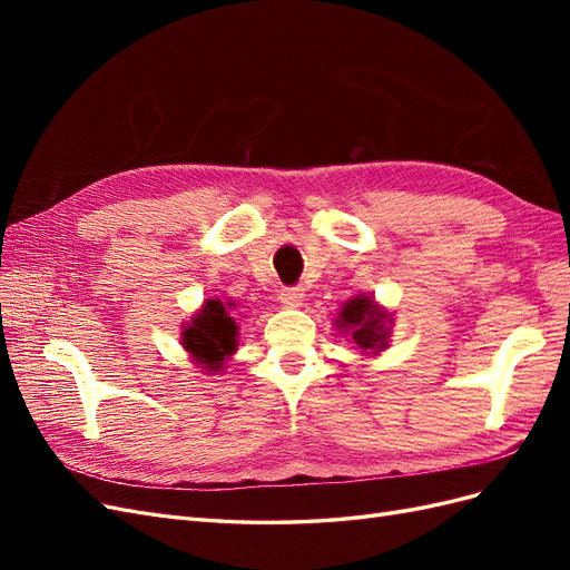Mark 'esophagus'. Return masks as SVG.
I'll list each match as a JSON object with an SVG mask.
<instances>
[{
    "mask_svg": "<svg viewBox=\"0 0 570 570\" xmlns=\"http://www.w3.org/2000/svg\"><path fill=\"white\" fill-rule=\"evenodd\" d=\"M278 297L285 306H299L304 302V289L297 287V285L295 287H283Z\"/></svg>",
    "mask_w": 570,
    "mask_h": 570,
    "instance_id": "1",
    "label": "esophagus"
}]
</instances>
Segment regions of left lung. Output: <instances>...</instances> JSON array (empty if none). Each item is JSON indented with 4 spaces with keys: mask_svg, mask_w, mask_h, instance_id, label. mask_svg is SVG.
I'll use <instances>...</instances> for the list:
<instances>
[{
    "mask_svg": "<svg viewBox=\"0 0 570 570\" xmlns=\"http://www.w3.org/2000/svg\"><path fill=\"white\" fill-rule=\"evenodd\" d=\"M340 327H347L361 352H381L387 347L390 316L368 297H356L342 306Z\"/></svg>",
    "mask_w": 570,
    "mask_h": 570,
    "instance_id": "1",
    "label": "left lung"
}]
</instances>
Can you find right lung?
<instances>
[{
    "label": "right lung",
    "mask_w": 570,
    "mask_h": 570,
    "mask_svg": "<svg viewBox=\"0 0 570 570\" xmlns=\"http://www.w3.org/2000/svg\"><path fill=\"white\" fill-rule=\"evenodd\" d=\"M228 308H233V304L209 299L195 316L193 325L183 331L185 350L195 356L197 364L209 371L223 368V358L235 352L237 325Z\"/></svg>",
    "instance_id": "1"
}]
</instances>
